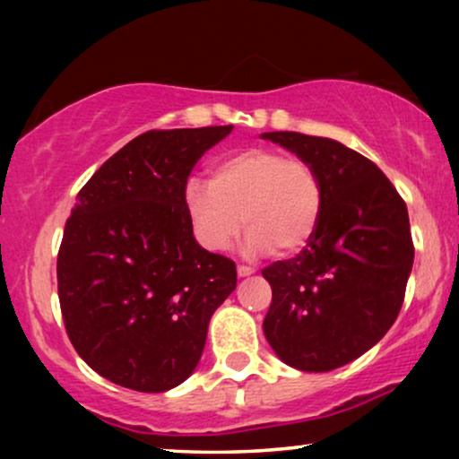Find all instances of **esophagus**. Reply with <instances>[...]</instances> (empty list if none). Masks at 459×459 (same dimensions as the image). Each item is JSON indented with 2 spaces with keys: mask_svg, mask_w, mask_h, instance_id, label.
Here are the masks:
<instances>
[{
  "mask_svg": "<svg viewBox=\"0 0 459 459\" xmlns=\"http://www.w3.org/2000/svg\"><path fill=\"white\" fill-rule=\"evenodd\" d=\"M255 269H250L247 265H238V278H248V275H253Z\"/></svg>",
  "mask_w": 459,
  "mask_h": 459,
  "instance_id": "esophagus-1",
  "label": "esophagus"
}]
</instances>
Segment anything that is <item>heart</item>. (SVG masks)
Here are the masks:
<instances>
[{
  "mask_svg": "<svg viewBox=\"0 0 459 459\" xmlns=\"http://www.w3.org/2000/svg\"><path fill=\"white\" fill-rule=\"evenodd\" d=\"M324 206L322 179L309 162L273 148H247L211 165V179L184 186V211L204 248L228 250L242 225L248 255L294 256L309 247Z\"/></svg>",
  "mask_w": 459,
  "mask_h": 459,
  "instance_id": "obj_1",
  "label": "heart"
}]
</instances>
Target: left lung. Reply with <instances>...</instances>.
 Returning <instances> with one entry per match:
<instances>
[{"label":"left lung","instance_id":"8db88e82","mask_svg":"<svg viewBox=\"0 0 459 459\" xmlns=\"http://www.w3.org/2000/svg\"><path fill=\"white\" fill-rule=\"evenodd\" d=\"M261 137L309 162L324 187L309 247L261 272L273 294L263 332L286 366L330 372L372 349L399 316L413 265L407 206L372 160L341 142Z\"/></svg>","mask_w":459,"mask_h":459}]
</instances>
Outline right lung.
Wrapping results in <instances>:
<instances>
[{"mask_svg": "<svg viewBox=\"0 0 459 459\" xmlns=\"http://www.w3.org/2000/svg\"><path fill=\"white\" fill-rule=\"evenodd\" d=\"M234 125L148 131L79 192L58 253L62 317L81 359L106 380L162 393L190 378L234 261L204 250L184 186Z\"/></svg>", "mask_w": 459, "mask_h": 459, "instance_id": "1", "label": "right lung"}]
</instances>
